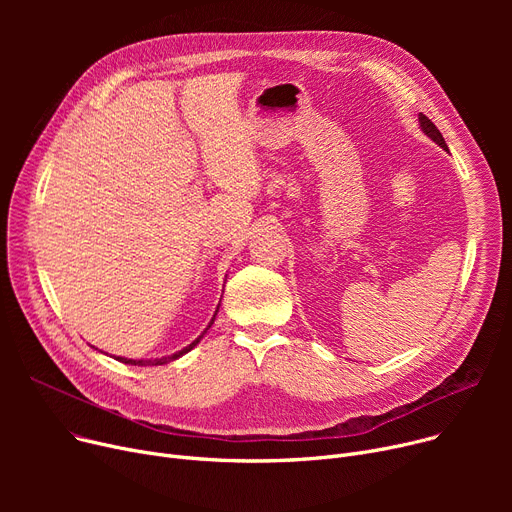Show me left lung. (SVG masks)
I'll return each instance as SVG.
<instances>
[{"label": "left lung", "mask_w": 512, "mask_h": 512, "mask_svg": "<svg viewBox=\"0 0 512 512\" xmlns=\"http://www.w3.org/2000/svg\"><path fill=\"white\" fill-rule=\"evenodd\" d=\"M419 124H421V130L427 134L429 139H432L436 145H440L442 149H446L448 151V145H446V141H444V137L440 134V130L436 128V124L429 120L427 116H423V114H419Z\"/></svg>", "instance_id": "obj_1"}]
</instances>
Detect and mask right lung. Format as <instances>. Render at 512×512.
Here are the masks:
<instances>
[{"instance_id":"right-lung-1","label":"right lung","mask_w":512,"mask_h":512,"mask_svg":"<svg viewBox=\"0 0 512 512\" xmlns=\"http://www.w3.org/2000/svg\"><path fill=\"white\" fill-rule=\"evenodd\" d=\"M215 315H218V311H215V313H213V319H215ZM213 319L209 321V326L205 328V332H207V330L211 328V324H213ZM205 332H203V334H205ZM203 334H201V336H199L197 340H193V342H191V344H188V346H184V348H182V351H178V353H174V355H168V357H161V359H139V361H137V359H124V357H118V361H122V363H126V365H141V367H143V365H166V363H170V361H174V359H178V357L186 355L188 351H193V348H195V346H197V344L201 342Z\"/></svg>"}]
</instances>
